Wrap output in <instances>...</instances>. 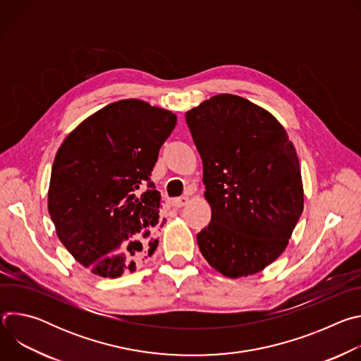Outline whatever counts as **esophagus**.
Here are the masks:
<instances>
[{"mask_svg":"<svg viewBox=\"0 0 361 361\" xmlns=\"http://www.w3.org/2000/svg\"><path fill=\"white\" fill-rule=\"evenodd\" d=\"M187 201H188V197L173 198V200H171V205H173V207H176V209H180V207H183V205L187 204Z\"/></svg>","mask_w":361,"mask_h":361,"instance_id":"obj_1","label":"esophagus"}]
</instances>
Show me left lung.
Segmentation results:
<instances>
[{"instance_id": "left-lung-1", "label": "left lung", "mask_w": 361, "mask_h": 361, "mask_svg": "<svg viewBox=\"0 0 361 361\" xmlns=\"http://www.w3.org/2000/svg\"><path fill=\"white\" fill-rule=\"evenodd\" d=\"M185 123L212 205L200 251L227 277L259 273L284 251L302 212L295 148L270 113L238 95L204 101Z\"/></svg>"}]
</instances>
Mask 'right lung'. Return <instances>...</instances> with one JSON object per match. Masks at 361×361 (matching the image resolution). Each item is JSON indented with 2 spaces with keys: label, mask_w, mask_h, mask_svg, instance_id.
<instances>
[{
  "label": "right lung",
  "mask_w": 361,
  "mask_h": 361,
  "mask_svg": "<svg viewBox=\"0 0 361 361\" xmlns=\"http://www.w3.org/2000/svg\"><path fill=\"white\" fill-rule=\"evenodd\" d=\"M176 124L171 111L121 99L61 144L48 212L60 241L94 274L120 277L156 251L161 194L149 177Z\"/></svg>",
  "instance_id": "obj_1"
}]
</instances>
